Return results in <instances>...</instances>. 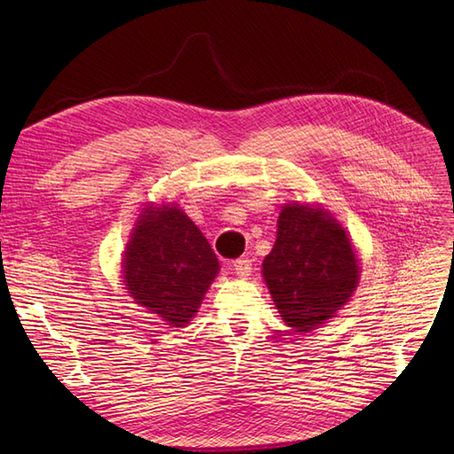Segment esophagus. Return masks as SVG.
<instances>
[{"label": "esophagus", "instance_id": "esophagus-1", "mask_svg": "<svg viewBox=\"0 0 454 454\" xmlns=\"http://www.w3.org/2000/svg\"><path fill=\"white\" fill-rule=\"evenodd\" d=\"M252 267H254V262L249 257H239L234 262V271L239 277H247L249 273H252Z\"/></svg>", "mask_w": 454, "mask_h": 454}]
</instances>
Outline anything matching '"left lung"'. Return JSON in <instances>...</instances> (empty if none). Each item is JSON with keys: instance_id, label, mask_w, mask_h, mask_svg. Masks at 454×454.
I'll list each match as a JSON object with an SVG mask.
<instances>
[{"instance_id": "1", "label": "left lung", "mask_w": 454, "mask_h": 454, "mask_svg": "<svg viewBox=\"0 0 454 454\" xmlns=\"http://www.w3.org/2000/svg\"><path fill=\"white\" fill-rule=\"evenodd\" d=\"M263 277L286 325L310 332L349 301L359 265L345 230L322 210L286 205Z\"/></svg>"}]
</instances>
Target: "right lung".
I'll return each mask as SVG.
<instances>
[{
    "instance_id": "add662e5",
    "label": "right lung",
    "mask_w": 454,
    "mask_h": 454,
    "mask_svg": "<svg viewBox=\"0 0 454 454\" xmlns=\"http://www.w3.org/2000/svg\"><path fill=\"white\" fill-rule=\"evenodd\" d=\"M130 296L173 327L189 324L218 273L207 238L179 208L144 210L124 254Z\"/></svg>"
}]
</instances>
